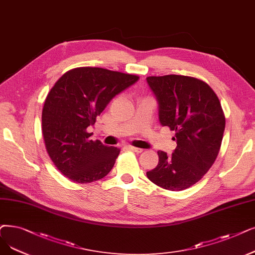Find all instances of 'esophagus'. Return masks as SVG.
<instances>
[{
    "label": "esophagus",
    "instance_id": "1",
    "mask_svg": "<svg viewBox=\"0 0 255 255\" xmlns=\"http://www.w3.org/2000/svg\"><path fill=\"white\" fill-rule=\"evenodd\" d=\"M127 149L133 151V152H136V153H141L142 152V149L140 148H136V147H132V146H126Z\"/></svg>",
    "mask_w": 255,
    "mask_h": 255
}]
</instances>
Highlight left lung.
I'll list each match as a JSON object with an SVG mask.
<instances>
[{
	"instance_id": "obj_1",
	"label": "left lung",
	"mask_w": 255,
	"mask_h": 255,
	"mask_svg": "<svg viewBox=\"0 0 255 255\" xmlns=\"http://www.w3.org/2000/svg\"><path fill=\"white\" fill-rule=\"evenodd\" d=\"M147 83L158 104L161 126L175 131L171 155L158 151V164L147 172L153 183L178 192L200 180L215 162L222 142L225 117L204 81L181 75L152 76Z\"/></svg>"
}]
</instances>
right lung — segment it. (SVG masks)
Here are the masks:
<instances>
[{
  "label": "right lung",
  "mask_w": 255,
  "mask_h": 255,
  "mask_svg": "<svg viewBox=\"0 0 255 255\" xmlns=\"http://www.w3.org/2000/svg\"><path fill=\"white\" fill-rule=\"evenodd\" d=\"M138 80L135 75L101 68H77L55 83L42 108V134L57 169L74 182L102 179L120 149L92 140L87 128L113 99Z\"/></svg>",
  "instance_id": "right-lung-1"
}]
</instances>
